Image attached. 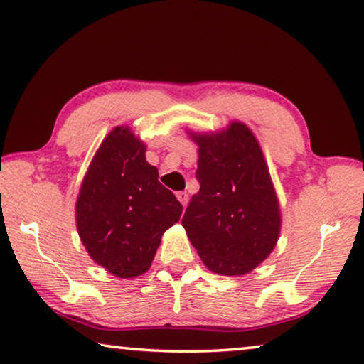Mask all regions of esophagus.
I'll use <instances>...</instances> for the list:
<instances>
[{"label":"esophagus","instance_id":"esophagus-1","mask_svg":"<svg viewBox=\"0 0 364 364\" xmlns=\"http://www.w3.org/2000/svg\"><path fill=\"white\" fill-rule=\"evenodd\" d=\"M177 200L181 201L183 208H186L187 203H188V193H187V192H178V193H177Z\"/></svg>","mask_w":364,"mask_h":364}]
</instances>
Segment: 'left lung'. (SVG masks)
Here are the masks:
<instances>
[{
  "instance_id": "obj_1",
  "label": "left lung",
  "mask_w": 364,
  "mask_h": 364,
  "mask_svg": "<svg viewBox=\"0 0 364 364\" xmlns=\"http://www.w3.org/2000/svg\"><path fill=\"white\" fill-rule=\"evenodd\" d=\"M198 145V193L182 225L208 269L243 276L271 255L282 216L269 168L247 124L216 132H187Z\"/></svg>"
}]
</instances>
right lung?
I'll return each mask as SVG.
<instances>
[{
    "label": "right lung",
    "instance_id": "obj_1",
    "mask_svg": "<svg viewBox=\"0 0 364 364\" xmlns=\"http://www.w3.org/2000/svg\"><path fill=\"white\" fill-rule=\"evenodd\" d=\"M145 153L146 145L129 126L112 129L95 153L75 201L77 232L87 253L121 279L150 269L161 237L182 214Z\"/></svg>",
    "mask_w": 364,
    "mask_h": 364
}]
</instances>
